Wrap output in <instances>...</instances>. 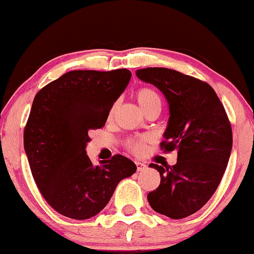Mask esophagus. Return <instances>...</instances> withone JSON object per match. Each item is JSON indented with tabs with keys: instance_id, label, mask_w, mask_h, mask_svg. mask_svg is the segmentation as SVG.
<instances>
[{
	"instance_id": "esophagus-1",
	"label": "esophagus",
	"mask_w": 254,
	"mask_h": 254,
	"mask_svg": "<svg viewBox=\"0 0 254 254\" xmlns=\"http://www.w3.org/2000/svg\"><path fill=\"white\" fill-rule=\"evenodd\" d=\"M136 168H137V171H143V170H145V168H147V165L145 164H143V162H136Z\"/></svg>"
}]
</instances>
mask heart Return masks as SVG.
I'll use <instances>...</instances> for the list:
<instances>
[{
  "label": "heart",
  "mask_w": 254,
  "mask_h": 254,
  "mask_svg": "<svg viewBox=\"0 0 254 254\" xmlns=\"http://www.w3.org/2000/svg\"><path fill=\"white\" fill-rule=\"evenodd\" d=\"M135 98L138 103L139 107H141L142 111L144 113L149 112V111L156 110L159 111L161 110L162 106V100L161 97L159 95V93L156 90H154L153 88H148V87H142V88L137 89ZM113 109L111 110L110 115H112ZM145 141L147 139L143 138V137H132V138H129L125 143V147L132 154H139L142 153L144 149L145 145Z\"/></svg>",
  "instance_id": "heart-1"
}]
</instances>
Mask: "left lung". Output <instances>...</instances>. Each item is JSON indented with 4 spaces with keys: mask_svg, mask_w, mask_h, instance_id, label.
Returning <instances> with one entry per match:
<instances>
[{
    "mask_svg": "<svg viewBox=\"0 0 254 254\" xmlns=\"http://www.w3.org/2000/svg\"><path fill=\"white\" fill-rule=\"evenodd\" d=\"M136 75L167 99L170 119L160 148L178 151L174 166L149 165L160 172L161 182L148 193V202L167 217H188L220 185L233 145L232 125L215 90L199 78L167 68L138 69Z\"/></svg>",
    "mask_w": 254,
    "mask_h": 254,
    "instance_id": "1",
    "label": "left lung"
}]
</instances>
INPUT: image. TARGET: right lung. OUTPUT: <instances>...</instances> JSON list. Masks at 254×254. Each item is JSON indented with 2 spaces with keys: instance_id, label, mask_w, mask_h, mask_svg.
<instances>
[{
  "instance_id": "right-lung-1",
  "label": "right lung",
  "mask_w": 254,
  "mask_h": 254,
  "mask_svg": "<svg viewBox=\"0 0 254 254\" xmlns=\"http://www.w3.org/2000/svg\"><path fill=\"white\" fill-rule=\"evenodd\" d=\"M130 77L127 69L72 70L34 97L24 130L25 151L40 193L63 216H95L118 183L136 172V165L119 154L99 166L86 155L90 130L104 127Z\"/></svg>"
}]
</instances>
